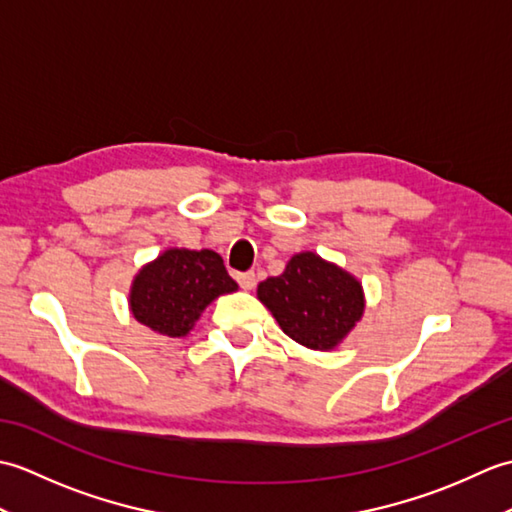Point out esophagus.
Masks as SVG:
<instances>
[{
	"label": "esophagus",
	"instance_id": "esophagus-1",
	"mask_svg": "<svg viewBox=\"0 0 512 512\" xmlns=\"http://www.w3.org/2000/svg\"><path fill=\"white\" fill-rule=\"evenodd\" d=\"M237 281H239V286H242L244 290H253L255 284H257L255 273H242V275H237Z\"/></svg>",
	"mask_w": 512,
	"mask_h": 512
}]
</instances>
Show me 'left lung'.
Instances as JSON below:
<instances>
[{"instance_id":"1","label":"left lung","mask_w":512,"mask_h":512,"mask_svg":"<svg viewBox=\"0 0 512 512\" xmlns=\"http://www.w3.org/2000/svg\"><path fill=\"white\" fill-rule=\"evenodd\" d=\"M257 299L279 328L308 350H336L363 319L365 292L345 268L303 250L279 277L257 286Z\"/></svg>"}]
</instances>
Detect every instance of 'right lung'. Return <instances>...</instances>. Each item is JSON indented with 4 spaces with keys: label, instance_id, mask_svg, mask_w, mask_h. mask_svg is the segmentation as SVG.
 <instances>
[{
    "label": "right lung",
    "instance_id": "1",
    "mask_svg": "<svg viewBox=\"0 0 512 512\" xmlns=\"http://www.w3.org/2000/svg\"><path fill=\"white\" fill-rule=\"evenodd\" d=\"M239 286L215 250L167 248L138 270L129 288L132 317L160 336H187L206 306Z\"/></svg>",
    "mask_w": 512,
    "mask_h": 512
}]
</instances>
